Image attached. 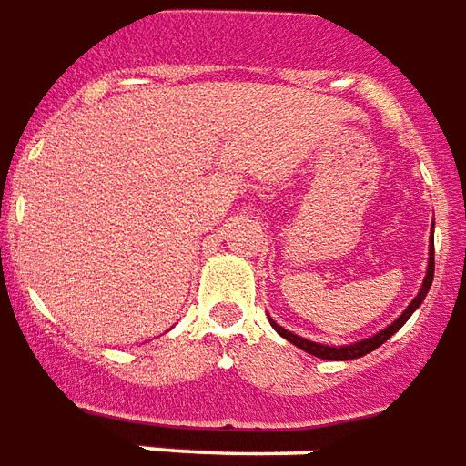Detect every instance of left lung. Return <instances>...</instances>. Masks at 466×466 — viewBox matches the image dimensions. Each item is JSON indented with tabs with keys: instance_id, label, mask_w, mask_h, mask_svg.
<instances>
[{
	"instance_id": "left-lung-1",
	"label": "left lung",
	"mask_w": 466,
	"mask_h": 466,
	"mask_svg": "<svg viewBox=\"0 0 466 466\" xmlns=\"http://www.w3.org/2000/svg\"><path fill=\"white\" fill-rule=\"evenodd\" d=\"M432 229H435V224H432ZM432 279H435V237H430V261H427V274H425V281H422V289H420V294L412 299V303H410L405 311L400 313L398 320H392L388 329H382L380 333H375V336H370V339L350 343V346H323V343H313V340H306L301 339V336H296V333H291V330L281 329V326L274 323L271 319L268 320H271V326H274V330H277L281 339H286L289 343H294L296 348H301V350L311 353V356L323 358V360H353V358H360L365 356V353L375 350V348H380L385 340L390 339L392 333H398V330L405 326V320H408L417 309H420V303L425 301L427 291H430V286H432Z\"/></svg>"
}]
</instances>
